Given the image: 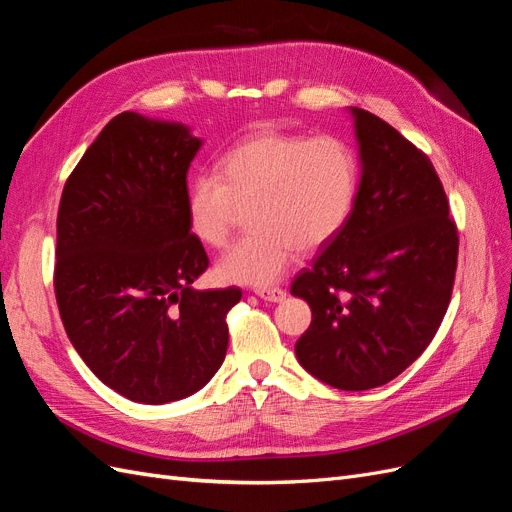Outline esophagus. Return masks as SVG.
<instances>
[{"mask_svg":"<svg viewBox=\"0 0 512 512\" xmlns=\"http://www.w3.org/2000/svg\"><path fill=\"white\" fill-rule=\"evenodd\" d=\"M260 299L277 303V301H284L286 297V290L284 288H277V286H265V288H256L254 290Z\"/></svg>","mask_w":512,"mask_h":512,"instance_id":"1","label":"esophagus"}]
</instances>
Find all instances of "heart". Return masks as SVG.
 I'll list each match as a JSON object with an SVG mask.
<instances>
[{
  "label": "heart",
  "mask_w": 512,
  "mask_h": 512,
  "mask_svg": "<svg viewBox=\"0 0 512 512\" xmlns=\"http://www.w3.org/2000/svg\"><path fill=\"white\" fill-rule=\"evenodd\" d=\"M218 174L200 173L188 181L185 215L192 235L220 250L239 207L255 203L247 218L254 230L215 267L228 284L280 280L297 250L312 252L337 235L356 194L354 153L329 134H254L224 153Z\"/></svg>",
  "instance_id": "obj_1"
}]
</instances>
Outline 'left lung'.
Instances as JSON below:
<instances>
[{
    "mask_svg": "<svg viewBox=\"0 0 512 512\" xmlns=\"http://www.w3.org/2000/svg\"><path fill=\"white\" fill-rule=\"evenodd\" d=\"M363 177L354 207L290 286L312 307L294 352L335 389L397 378L436 337L451 303L459 235L427 153L354 108Z\"/></svg>",
    "mask_w": 512,
    "mask_h": 512,
    "instance_id": "obj_1",
    "label": "left lung"
}]
</instances>
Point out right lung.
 Returning <instances> with one entry per match:
<instances>
[{"mask_svg": "<svg viewBox=\"0 0 512 512\" xmlns=\"http://www.w3.org/2000/svg\"><path fill=\"white\" fill-rule=\"evenodd\" d=\"M200 141L179 123L121 113L89 145L59 200L55 299L72 346L138 404L196 393L220 369L241 288L194 290L209 256L188 226Z\"/></svg>", "mask_w": 512, "mask_h": 512, "instance_id": "1", "label": "right lung"}]
</instances>
